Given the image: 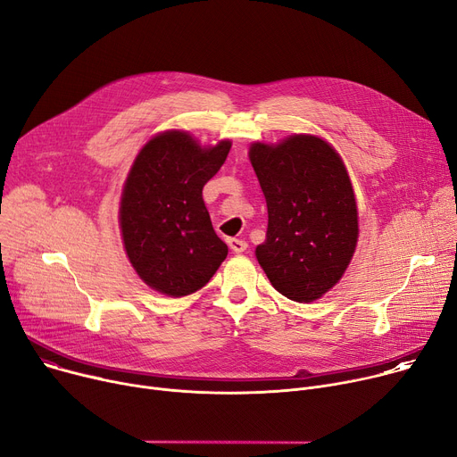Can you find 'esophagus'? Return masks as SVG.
<instances>
[{
    "label": "esophagus",
    "instance_id": "obj_1",
    "mask_svg": "<svg viewBox=\"0 0 457 457\" xmlns=\"http://www.w3.org/2000/svg\"><path fill=\"white\" fill-rule=\"evenodd\" d=\"M228 245H229V250H231L233 253H242V252L247 250V242L238 240V238H229V240H228Z\"/></svg>",
    "mask_w": 457,
    "mask_h": 457
}]
</instances>
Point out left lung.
I'll return each instance as SVG.
<instances>
[{"mask_svg": "<svg viewBox=\"0 0 457 457\" xmlns=\"http://www.w3.org/2000/svg\"><path fill=\"white\" fill-rule=\"evenodd\" d=\"M247 156L268 205L266 240L255 257L278 294L313 303L343 278L359 240L346 165L328 140L308 133L253 142Z\"/></svg>", "mask_w": 457, "mask_h": 457, "instance_id": "left-lung-1", "label": "left lung"}]
</instances>
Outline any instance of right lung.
Masks as SVG:
<instances>
[{
  "label": "right lung",
  "mask_w": 457,
  "mask_h": 457,
  "mask_svg": "<svg viewBox=\"0 0 457 457\" xmlns=\"http://www.w3.org/2000/svg\"><path fill=\"white\" fill-rule=\"evenodd\" d=\"M231 140L200 144L189 131L168 129L137 153L120 196L123 250L144 284L184 297L210 282L228 257L202 187L224 163Z\"/></svg>",
  "instance_id": "1"
}]
</instances>
